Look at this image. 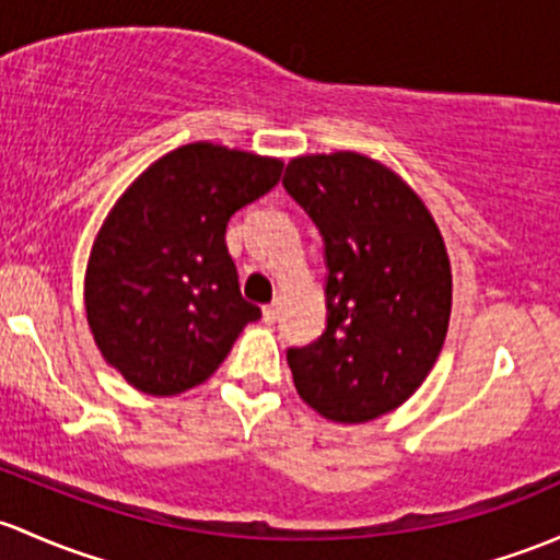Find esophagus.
<instances>
[{
    "mask_svg": "<svg viewBox=\"0 0 560 560\" xmlns=\"http://www.w3.org/2000/svg\"><path fill=\"white\" fill-rule=\"evenodd\" d=\"M279 311H281V303H279V300H273V303L262 305V319L268 322V325H270V322L279 319Z\"/></svg>",
    "mask_w": 560,
    "mask_h": 560,
    "instance_id": "esophagus-1",
    "label": "esophagus"
}]
</instances>
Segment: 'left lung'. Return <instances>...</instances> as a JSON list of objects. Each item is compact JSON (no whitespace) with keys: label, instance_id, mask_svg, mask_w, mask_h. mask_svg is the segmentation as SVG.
<instances>
[{"label":"left lung","instance_id":"1","mask_svg":"<svg viewBox=\"0 0 560 560\" xmlns=\"http://www.w3.org/2000/svg\"><path fill=\"white\" fill-rule=\"evenodd\" d=\"M284 190L325 244L327 325L287 349L300 397L329 421L362 423L423 384L451 319V262L421 198L357 152L303 155Z\"/></svg>","mask_w":560,"mask_h":560}]
</instances>
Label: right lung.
<instances>
[{"mask_svg":"<svg viewBox=\"0 0 560 560\" xmlns=\"http://www.w3.org/2000/svg\"><path fill=\"white\" fill-rule=\"evenodd\" d=\"M281 161L185 144L122 192L93 244L85 311L93 340L139 392L203 384L262 311L241 298L228 220L281 179Z\"/></svg>","mask_w":560,"mask_h":560,"instance_id":"right-lung-1","label":"right lung"}]
</instances>
